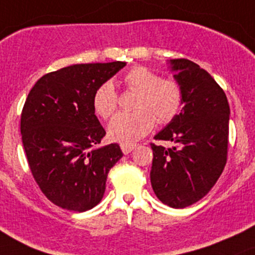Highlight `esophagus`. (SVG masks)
<instances>
[{
    "instance_id": "esophagus-1",
    "label": "esophagus",
    "mask_w": 255,
    "mask_h": 255,
    "mask_svg": "<svg viewBox=\"0 0 255 255\" xmlns=\"http://www.w3.org/2000/svg\"><path fill=\"white\" fill-rule=\"evenodd\" d=\"M135 146H137L135 144H127V143L121 144V149H122V151L125 154H129L130 151L135 148Z\"/></svg>"
}]
</instances>
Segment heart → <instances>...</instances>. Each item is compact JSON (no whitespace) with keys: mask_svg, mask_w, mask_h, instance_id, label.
I'll return each instance as SVG.
<instances>
[{"mask_svg":"<svg viewBox=\"0 0 255 255\" xmlns=\"http://www.w3.org/2000/svg\"><path fill=\"white\" fill-rule=\"evenodd\" d=\"M128 89L139 92L137 111L118 113L110 122V137L117 142L130 144L150 132L154 123L165 125L176 117L182 107V89L173 79L160 76L145 66L130 69L123 78ZM94 110L100 117L109 118L118 105V95L112 82L97 87L92 97Z\"/></svg>","mask_w":255,"mask_h":255,"instance_id":"b5f03b06","label":"heart"}]
</instances>
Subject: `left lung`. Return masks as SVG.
Here are the masks:
<instances>
[{
	"mask_svg": "<svg viewBox=\"0 0 255 255\" xmlns=\"http://www.w3.org/2000/svg\"><path fill=\"white\" fill-rule=\"evenodd\" d=\"M169 65L182 89L184 107L154 137L175 145L151 144L150 182L163 204L184 208L207 195L225 169L230 105L220 85L194 61L173 59Z\"/></svg>",
	"mask_w": 255,
	"mask_h": 255,
	"instance_id": "8db88e82",
	"label": "left lung"
}]
</instances>
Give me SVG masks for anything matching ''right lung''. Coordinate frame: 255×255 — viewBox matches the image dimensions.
Instances as JSON below:
<instances>
[{
    "label": "right lung",
    "instance_id": "add662e5",
    "mask_svg": "<svg viewBox=\"0 0 255 255\" xmlns=\"http://www.w3.org/2000/svg\"><path fill=\"white\" fill-rule=\"evenodd\" d=\"M125 66H66L42 76L28 94L20 116L23 146L38 186L56 206L84 212L104 197L107 174L123 153L117 143L96 146L106 130L92 97Z\"/></svg>",
    "mask_w": 255,
    "mask_h": 255
}]
</instances>
